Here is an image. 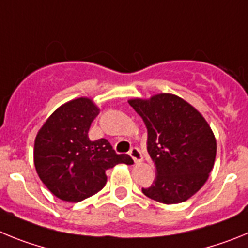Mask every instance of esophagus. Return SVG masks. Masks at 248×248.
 <instances>
[{
	"instance_id": "esophagus-1",
	"label": "esophagus",
	"mask_w": 248,
	"mask_h": 248,
	"mask_svg": "<svg viewBox=\"0 0 248 248\" xmlns=\"http://www.w3.org/2000/svg\"><path fill=\"white\" fill-rule=\"evenodd\" d=\"M129 155L131 156V159L134 160L135 164H139L141 160H143V155H141V151L138 148H131L129 151Z\"/></svg>"
}]
</instances>
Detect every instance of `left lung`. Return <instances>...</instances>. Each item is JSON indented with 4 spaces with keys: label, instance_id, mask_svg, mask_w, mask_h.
Here are the masks:
<instances>
[{
    "label": "left lung",
    "instance_id": "1",
    "mask_svg": "<svg viewBox=\"0 0 248 248\" xmlns=\"http://www.w3.org/2000/svg\"><path fill=\"white\" fill-rule=\"evenodd\" d=\"M148 129V153L155 168L154 183L144 195L163 203H180L209 179L216 157V139L205 118L174 94L131 99Z\"/></svg>",
    "mask_w": 248,
    "mask_h": 248
}]
</instances>
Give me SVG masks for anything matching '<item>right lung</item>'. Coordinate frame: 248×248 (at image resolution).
<instances>
[{
	"label": "right lung",
	"instance_id": "obj_1",
	"mask_svg": "<svg viewBox=\"0 0 248 248\" xmlns=\"http://www.w3.org/2000/svg\"><path fill=\"white\" fill-rule=\"evenodd\" d=\"M98 114L92 99H73L54 110L37 134V174L61 200L78 202L97 194L107 183L108 169L133 164L128 154H117L107 139H89V128Z\"/></svg>",
	"mask_w": 248,
	"mask_h": 248
}]
</instances>
